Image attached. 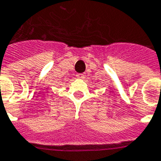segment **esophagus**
Segmentation results:
<instances>
[{
  "mask_svg": "<svg viewBox=\"0 0 161 161\" xmlns=\"http://www.w3.org/2000/svg\"><path fill=\"white\" fill-rule=\"evenodd\" d=\"M76 76H77V78H78V79H84V78H85V74H78L77 75H76Z\"/></svg>",
  "mask_w": 161,
  "mask_h": 161,
  "instance_id": "esophagus-1",
  "label": "esophagus"
}]
</instances>
